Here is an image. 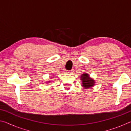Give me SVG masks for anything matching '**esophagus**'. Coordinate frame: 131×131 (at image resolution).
<instances>
[{"instance_id": "34e87169", "label": "esophagus", "mask_w": 131, "mask_h": 131, "mask_svg": "<svg viewBox=\"0 0 131 131\" xmlns=\"http://www.w3.org/2000/svg\"><path fill=\"white\" fill-rule=\"evenodd\" d=\"M67 73H69V74H71V73H73V70H69V71H67Z\"/></svg>"}]
</instances>
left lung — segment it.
I'll use <instances>...</instances> for the list:
<instances>
[{"instance_id": "left-lung-1", "label": "left lung", "mask_w": 131, "mask_h": 131, "mask_svg": "<svg viewBox=\"0 0 131 131\" xmlns=\"http://www.w3.org/2000/svg\"><path fill=\"white\" fill-rule=\"evenodd\" d=\"M81 80H82L83 87L84 88H91L94 85V80L91 79L89 75L87 73H84L81 75Z\"/></svg>"}]
</instances>
